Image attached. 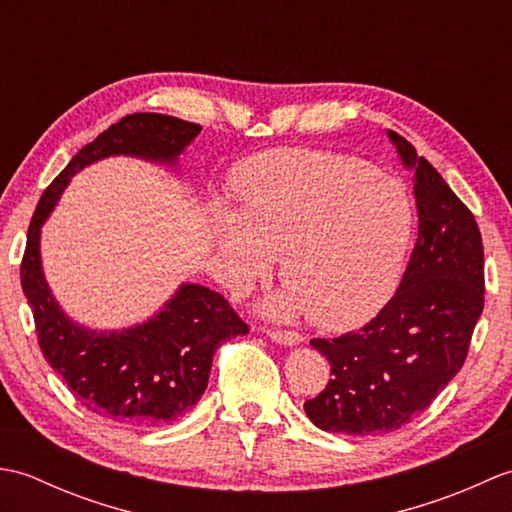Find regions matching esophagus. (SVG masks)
I'll list each match as a JSON object with an SVG mask.
<instances>
[{"label": "esophagus", "instance_id": "esophagus-1", "mask_svg": "<svg viewBox=\"0 0 512 512\" xmlns=\"http://www.w3.org/2000/svg\"><path fill=\"white\" fill-rule=\"evenodd\" d=\"M270 339H273L275 343L279 345H286V347H292V345H299L303 343V336L299 332H284V330H270L268 332Z\"/></svg>", "mask_w": 512, "mask_h": 512}]
</instances>
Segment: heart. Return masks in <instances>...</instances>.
<instances>
[{
  "label": "heart",
  "instance_id": "1",
  "mask_svg": "<svg viewBox=\"0 0 512 512\" xmlns=\"http://www.w3.org/2000/svg\"><path fill=\"white\" fill-rule=\"evenodd\" d=\"M233 191L237 213L213 217L217 270L244 288L279 257L286 288L266 301L270 317L308 314L343 332L394 297L416 233V206L398 178L328 151L275 149L246 160Z\"/></svg>",
  "mask_w": 512,
  "mask_h": 512
}]
</instances>
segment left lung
Returning <instances> with one entry per match:
<instances>
[{"label":"left lung","instance_id":"8db88e82","mask_svg":"<svg viewBox=\"0 0 512 512\" xmlns=\"http://www.w3.org/2000/svg\"><path fill=\"white\" fill-rule=\"evenodd\" d=\"M413 173L418 239L396 295L358 332L312 339L332 378L308 400L319 429L383 436L427 409L464 365L484 308V248L473 213L411 143L387 129Z\"/></svg>","mask_w":512,"mask_h":512}]
</instances>
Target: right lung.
Masks as SVG:
<instances>
[{
  "instance_id": "add662e5",
  "label": "right lung",
  "mask_w": 512,
  "mask_h": 512,
  "mask_svg": "<svg viewBox=\"0 0 512 512\" xmlns=\"http://www.w3.org/2000/svg\"><path fill=\"white\" fill-rule=\"evenodd\" d=\"M200 129L165 114L121 118L85 145L43 191L28 228L21 288L43 356L85 407L129 427H160L184 416L204 394L217 347L244 336L248 325L222 295L200 284H180L154 317L121 330L88 328L70 319L52 295L41 262V226L85 167L112 156L178 167Z\"/></svg>"
}]
</instances>
